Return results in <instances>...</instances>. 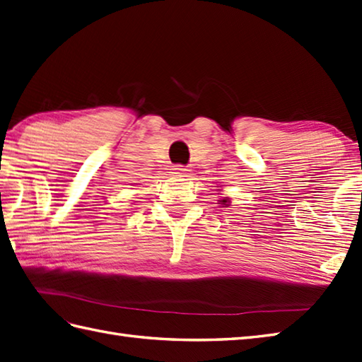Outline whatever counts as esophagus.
Returning a JSON list of instances; mask_svg holds the SVG:
<instances>
[{"mask_svg":"<svg viewBox=\"0 0 362 362\" xmlns=\"http://www.w3.org/2000/svg\"><path fill=\"white\" fill-rule=\"evenodd\" d=\"M188 170L187 168L183 166H175L173 168V175H175V177H188Z\"/></svg>","mask_w":362,"mask_h":362,"instance_id":"1","label":"esophagus"}]
</instances>
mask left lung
Returning a JSON list of instances; mask_svg holds the SVG:
<instances>
[{
  "label": "left lung",
  "mask_w": 362,
  "mask_h": 362,
  "mask_svg": "<svg viewBox=\"0 0 362 362\" xmlns=\"http://www.w3.org/2000/svg\"><path fill=\"white\" fill-rule=\"evenodd\" d=\"M217 194H219V192H217ZM219 204H221L222 206H230V204H231L230 197H222V199L219 200Z\"/></svg>",
  "instance_id": "obj_1"
}]
</instances>
